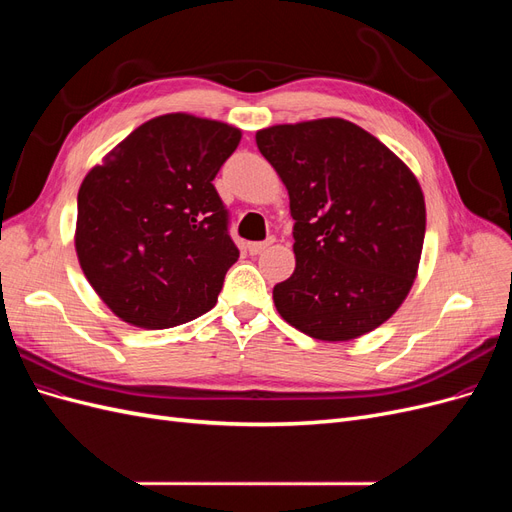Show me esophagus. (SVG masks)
<instances>
[{
    "label": "esophagus",
    "mask_w": 512,
    "mask_h": 512,
    "mask_svg": "<svg viewBox=\"0 0 512 512\" xmlns=\"http://www.w3.org/2000/svg\"><path fill=\"white\" fill-rule=\"evenodd\" d=\"M271 243H273V239H269V241H258V243H247V252H250L252 256H256V254H260V252H265Z\"/></svg>",
    "instance_id": "1"
}]
</instances>
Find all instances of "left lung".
Instances as JSON below:
<instances>
[{"mask_svg": "<svg viewBox=\"0 0 512 512\" xmlns=\"http://www.w3.org/2000/svg\"><path fill=\"white\" fill-rule=\"evenodd\" d=\"M286 185L294 273L273 288L280 316L322 342L378 329L406 301L425 241L412 170L356 123L324 117L256 132Z\"/></svg>", "mask_w": 512, "mask_h": 512, "instance_id": "left-lung-1", "label": "left lung"}]
</instances>
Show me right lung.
Masks as SVG:
<instances>
[{
    "mask_svg": "<svg viewBox=\"0 0 512 512\" xmlns=\"http://www.w3.org/2000/svg\"><path fill=\"white\" fill-rule=\"evenodd\" d=\"M239 141L230 123L168 113L138 126L85 175L76 256L123 322L170 329L218 301L239 250L211 181Z\"/></svg>",
    "mask_w": 512,
    "mask_h": 512,
    "instance_id": "right-lung-1",
    "label": "right lung"
}]
</instances>
